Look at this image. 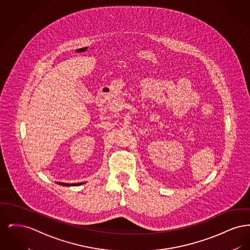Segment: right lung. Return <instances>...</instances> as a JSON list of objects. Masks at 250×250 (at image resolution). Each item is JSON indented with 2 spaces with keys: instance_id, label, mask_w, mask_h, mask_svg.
I'll list each match as a JSON object with an SVG mask.
<instances>
[{
  "instance_id": "obj_1",
  "label": "right lung",
  "mask_w": 250,
  "mask_h": 250,
  "mask_svg": "<svg viewBox=\"0 0 250 250\" xmlns=\"http://www.w3.org/2000/svg\"><path fill=\"white\" fill-rule=\"evenodd\" d=\"M57 184H58V185H61V186H64V187H71V186H79V185H83V183H80V184H66V183H60V182H57Z\"/></svg>"
}]
</instances>
